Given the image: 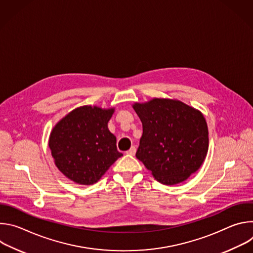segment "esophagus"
I'll return each mask as SVG.
<instances>
[{
    "label": "esophagus",
    "instance_id": "34e87169",
    "mask_svg": "<svg viewBox=\"0 0 253 253\" xmlns=\"http://www.w3.org/2000/svg\"><path fill=\"white\" fill-rule=\"evenodd\" d=\"M135 153H136V147H135V146H132L129 150H127V151H126V154L131 155V156L135 155Z\"/></svg>",
    "mask_w": 253,
    "mask_h": 253
}]
</instances>
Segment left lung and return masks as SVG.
Returning a JSON list of instances; mask_svg holds the SVG:
<instances>
[{
    "mask_svg": "<svg viewBox=\"0 0 253 253\" xmlns=\"http://www.w3.org/2000/svg\"><path fill=\"white\" fill-rule=\"evenodd\" d=\"M143 134L136 157L162 184L186 180L202 165L208 151V129L203 115L184 103L153 99L136 103Z\"/></svg>",
    "mask_w": 253,
    "mask_h": 253,
    "instance_id": "1",
    "label": "left lung"
}]
</instances>
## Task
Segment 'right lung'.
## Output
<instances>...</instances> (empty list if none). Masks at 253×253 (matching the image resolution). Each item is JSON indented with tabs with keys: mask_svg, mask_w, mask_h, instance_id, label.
I'll use <instances>...</instances> for the list:
<instances>
[{
	"mask_svg": "<svg viewBox=\"0 0 253 253\" xmlns=\"http://www.w3.org/2000/svg\"><path fill=\"white\" fill-rule=\"evenodd\" d=\"M114 109L83 106L70 112L53 129L49 146L58 169L81 185L97 182L121 156L116 137L108 129Z\"/></svg>",
	"mask_w": 253,
	"mask_h": 253,
	"instance_id": "add662e5",
	"label": "right lung"
}]
</instances>
